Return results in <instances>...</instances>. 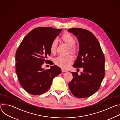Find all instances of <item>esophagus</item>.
<instances>
[{
	"instance_id": "1",
	"label": "esophagus",
	"mask_w": 120,
	"mask_h": 120,
	"mask_svg": "<svg viewBox=\"0 0 120 120\" xmlns=\"http://www.w3.org/2000/svg\"><path fill=\"white\" fill-rule=\"evenodd\" d=\"M61 71H62V72H68V71L67 70H66L64 68H62Z\"/></svg>"
}]
</instances>
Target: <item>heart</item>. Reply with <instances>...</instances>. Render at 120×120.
<instances>
[{
	"mask_svg": "<svg viewBox=\"0 0 120 120\" xmlns=\"http://www.w3.org/2000/svg\"><path fill=\"white\" fill-rule=\"evenodd\" d=\"M62 40L64 41L68 46H70V50L72 51L76 50V47L74 45L76 40L74 37L69 33L64 34L61 37ZM57 41L54 39L52 42L50 46V51L52 53H55L57 50ZM74 58L72 55H60L55 58L54 62L58 66L62 68H67L73 61Z\"/></svg>",
	"mask_w": 120,
	"mask_h": 120,
	"instance_id": "1",
	"label": "heart"
}]
</instances>
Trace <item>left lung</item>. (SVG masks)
<instances>
[{"label": "left lung", "mask_w": 120, "mask_h": 120, "mask_svg": "<svg viewBox=\"0 0 120 120\" xmlns=\"http://www.w3.org/2000/svg\"><path fill=\"white\" fill-rule=\"evenodd\" d=\"M78 38L79 51L73 66L83 68L81 75L72 72L73 79L68 84L74 96L79 98L89 97L99 89L105 77V59L100 43L89 31L80 28L68 30Z\"/></svg>", "instance_id": "left-lung-1"}]
</instances>
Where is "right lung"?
<instances>
[{"label": "right lung", "mask_w": 120, "mask_h": 120, "mask_svg": "<svg viewBox=\"0 0 120 120\" xmlns=\"http://www.w3.org/2000/svg\"><path fill=\"white\" fill-rule=\"evenodd\" d=\"M62 29L39 27L31 31L23 38L15 54L16 72L18 80L27 93L32 95L42 94L48 90L53 79L61 72L54 65L49 69L41 68L51 54L50 46Z\"/></svg>", "instance_id": "obj_1"}]
</instances>
